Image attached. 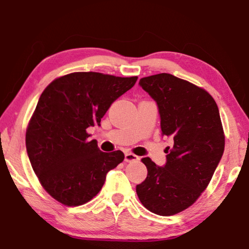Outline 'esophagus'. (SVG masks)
Instances as JSON below:
<instances>
[{"label":"esophagus","mask_w":249,"mask_h":249,"mask_svg":"<svg viewBox=\"0 0 249 249\" xmlns=\"http://www.w3.org/2000/svg\"><path fill=\"white\" fill-rule=\"evenodd\" d=\"M140 160V157L136 155H134L132 153H126L125 154V161L126 162H132V161H138Z\"/></svg>","instance_id":"obj_1"}]
</instances>
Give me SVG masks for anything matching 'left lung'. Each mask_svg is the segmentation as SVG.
I'll return each mask as SVG.
<instances>
[{"instance_id":"1","label":"left lung","mask_w":249,"mask_h":249,"mask_svg":"<svg viewBox=\"0 0 249 249\" xmlns=\"http://www.w3.org/2000/svg\"><path fill=\"white\" fill-rule=\"evenodd\" d=\"M140 86L158 105L162 135L174 138L166 165L146 157L147 178L136 185L142 204L169 216L191 206L212 179L225 136L215 101L202 88L169 73L142 78Z\"/></svg>"}]
</instances>
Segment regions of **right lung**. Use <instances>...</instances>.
Here are the masks:
<instances>
[{"label": "right lung", "instance_id": "obj_1", "mask_svg": "<svg viewBox=\"0 0 249 249\" xmlns=\"http://www.w3.org/2000/svg\"><path fill=\"white\" fill-rule=\"evenodd\" d=\"M137 77L73 72L54 79L37 103L26 130V150L43 188L68 206L98 195L107 174L124 160L121 150L103 153L87 129L116 99L132 89Z\"/></svg>", "mask_w": 249, "mask_h": 249}]
</instances>
